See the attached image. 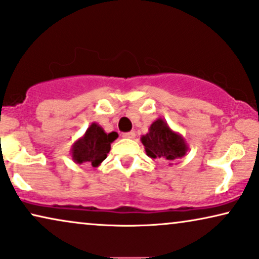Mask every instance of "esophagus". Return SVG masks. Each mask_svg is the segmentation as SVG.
I'll return each instance as SVG.
<instances>
[{
    "label": "esophagus",
    "mask_w": 259,
    "mask_h": 259,
    "mask_svg": "<svg viewBox=\"0 0 259 259\" xmlns=\"http://www.w3.org/2000/svg\"><path fill=\"white\" fill-rule=\"evenodd\" d=\"M122 137L124 139H134L135 137V132H127V133H123Z\"/></svg>",
    "instance_id": "1"
}]
</instances>
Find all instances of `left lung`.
<instances>
[{
	"label": "left lung",
	"mask_w": 259,
	"mask_h": 259,
	"mask_svg": "<svg viewBox=\"0 0 259 259\" xmlns=\"http://www.w3.org/2000/svg\"><path fill=\"white\" fill-rule=\"evenodd\" d=\"M142 143L146 147L147 155L151 158L173 162L187 153L184 139L171 132L168 124L161 118L151 124L149 133L142 136Z\"/></svg>",
	"instance_id": "obj_1"
}]
</instances>
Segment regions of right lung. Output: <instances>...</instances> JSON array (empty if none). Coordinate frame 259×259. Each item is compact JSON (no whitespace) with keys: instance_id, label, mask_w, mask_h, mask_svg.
<instances>
[{"instance_id":"add662e5","label":"right lung","mask_w":259,"mask_h":259,"mask_svg":"<svg viewBox=\"0 0 259 259\" xmlns=\"http://www.w3.org/2000/svg\"><path fill=\"white\" fill-rule=\"evenodd\" d=\"M117 137V133L106 134L98 124L92 123L91 126L86 130L84 137L74 143L72 148V158L77 163L85 162L92 167H97L106 158L111 143Z\"/></svg>"}]
</instances>
